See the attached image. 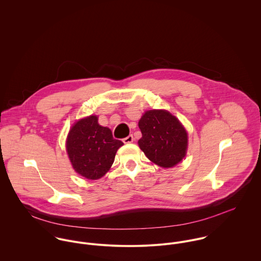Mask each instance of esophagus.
<instances>
[{
  "label": "esophagus",
  "instance_id": "1",
  "mask_svg": "<svg viewBox=\"0 0 261 261\" xmlns=\"http://www.w3.org/2000/svg\"><path fill=\"white\" fill-rule=\"evenodd\" d=\"M122 142H123L124 144H130V143H133V142H134V137H133V135H129V136H127L126 138H124V139L122 140Z\"/></svg>",
  "mask_w": 261,
  "mask_h": 261
}]
</instances>
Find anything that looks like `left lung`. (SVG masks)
Returning <instances> with one entry per match:
<instances>
[{"mask_svg":"<svg viewBox=\"0 0 261 261\" xmlns=\"http://www.w3.org/2000/svg\"><path fill=\"white\" fill-rule=\"evenodd\" d=\"M139 147L162 168H172L186 155L188 134L179 119L164 110L145 112L139 121Z\"/></svg>","mask_w":261,"mask_h":261,"instance_id":"left-lung-1","label":"left lung"}]
</instances>
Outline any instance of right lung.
I'll use <instances>...</instances> for the list:
<instances>
[{
    "mask_svg": "<svg viewBox=\"0 0 261 261\" xmlns=\"http://www.w3.org/2000/svg\"><path fill=\"white\" fill-rule=\"evenodd\" d=\"M96 115L76 121L67 136L66 149L76 173L89 180L103 177L123 143L112 137L109 127L98 123Z\"/></svg>",
    "mask_w": 261,
    "mask_h": 261,
    "instance_id": "obj_1",
    "label": "right lung"
}]
</instances>
